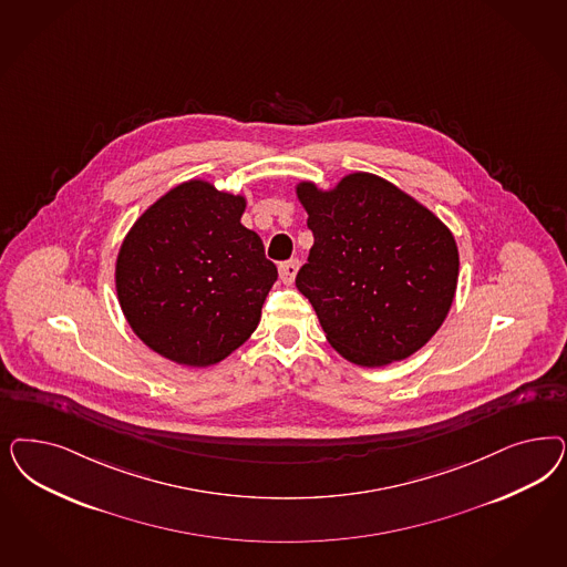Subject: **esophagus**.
Segmentation results:
<instances>
[{
  "instance_id": "obj_1",
  "label": "esophagus",
  "mask_w": 567,
  "mask_h": 567,
  "mask_svg": "<svg viewBox=\"0 0 567 567\" xmlns=\"http://www.w3.org/2000/svg\"><path fill=\"white\" fill-rule=\"evenodd\" d=\"M298 269H300V260H298V258H292V260L279 265V279H281L286 286H292Z\"/></svg>"
}]
</instances>
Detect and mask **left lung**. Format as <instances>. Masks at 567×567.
<instances>
[{"label": "left lung", "instance_id": "left-lung-1", "mask_svg": "<svg viewBox=\"0 0 567 567\" xmlns=\"http://www.w3.org/2000/svg\"><path fill=\"white\" fill-rule=\"evenodd\" d=\"M293 189L315 238L296 288L329 344L361 367L390 365L425 347L457 292L453 231L401 187L365 171L329 189L315 182Z\"/></svg>", "mask_w": 567, "mask_h": 567}]
</instances>
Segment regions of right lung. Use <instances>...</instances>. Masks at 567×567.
Instances as JSON below:
<instances>
[{"label":"right lung","mask_w":567,"mask_h":567,"mask_svg":"<svg viewBox=\"0 0 567 567\" xmlns=\"http://www.w3.org/2000/svg\"><path fill=\"white\" fill-rule=\"evenodd\" d=\"M244 210L246 196L189 179L147 206L118 248L114 284L128 328L177 365H217L260 321L277 269L239 223Z\"/></svg>","instance_id":"1"}]
</instances>
